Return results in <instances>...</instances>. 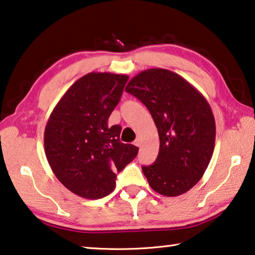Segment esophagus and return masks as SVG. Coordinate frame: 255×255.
<instances>
[{"mask_svg": "<svg viewBox=\"0 0 255 255\" xmlns=\"http://www.w3.org/2000/svg\"><path fill=\"white\" fill-rule=\"evenodd\" d=\"M135 145H136V146H140V145H142V139L137 138V139L135 140Z\"/></svg>", "mask_w": 255, "mask_h": 255, "instance_id": "34e87169", "label": "esophagus"}]
</instances>
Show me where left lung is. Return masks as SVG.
<instances>
[{
    "label": "left lung",
    "mask_w": 255,
    "mask_h": 255,
    "mask_svg": "<svg viewBox=\"0 0 255 255\" xmlns=\"http://www.w3.org/2000/svg\"><path fill=\"white\" fill-rule=\"evenodd\" d=\"M126 92L148 109L159 132L156 160L142 168L148 185L164 196L189 191L204 175L215 148L216 121L207 99L183 77L161 68L137 74Z\"/></svg>",
    "instance_id": "left-lung-1"
}]
</instances>
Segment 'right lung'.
Wrapping results in <instances>:
<instances>
[{"label":"right lung","mask_w":255,"mask_h":255,"mask_svg":"<svg viewBox=\"0 0 255 255\" xmlns=\"http://www.w3.org/2000/svg\"><path fill=\"white\" fill-rule=\"evenodd\" d=\"M129 77L90 72L68 88L44 131L46 159L64 187L84 199H102L116 187V172L138 147L120 142L121 127L109 126Z\"/></svg>","instance_id":"add662e5"}]
</instances>
